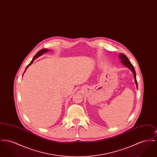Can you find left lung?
Segmentation results:
<instances>
[{
  "instance_id": "obj_1",
  "label": "left lung",
  "mask_w": 157,
  "mask_h": 157,
  "mask_svg": "<svg viewBox=\"0 0 157 157\" xmlns=\"http://www.w3.org/2000/svg\"><path fill=\"white\" fill-rule=\"evenodd\" d=\"M119 57H120V60L121 61V63H122V64L125 66L126 67L129 68L132 72L134 74V76L135 82L136 83V86L137 87L138 89V83H137V81H136V72L135 71L134 67V66L132 65V63H131V62L129 60L128 58H127V56L125 55L124 53H120L119 55Z\"/></svg>"
}]
</instances>
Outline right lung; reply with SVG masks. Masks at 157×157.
Segmentation results:
<instances>
[{
	"instance_id": "1",
	"label": "right lung",
	"mask_w": 157,
	"mask_h": 157,
	"mask_svg": "<svg viewBox=\"0 0 157 157\" xmlns=\"http://www.w3.org/2000/svg\"><path fill=\"white\" fill-rule=\"evenodd\" d=\"M49 50V49H41V50H40L35 55V56L33 57V58L32 59V61L30 62V63L26 67V69H25V72L26 71V69L28 68V67H29V66H30V65H32V63L33 62V60H34L35 59H36L37 58H38V57H39L40 56H41V55H42L44 53H45L47 52H48ZM24 74V73H23Z\"/></svg>"
}]
</instances>
